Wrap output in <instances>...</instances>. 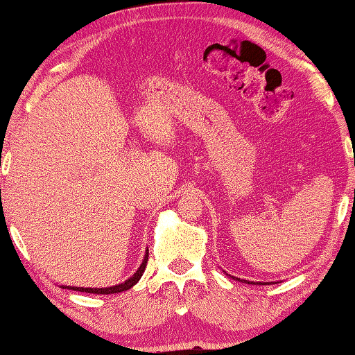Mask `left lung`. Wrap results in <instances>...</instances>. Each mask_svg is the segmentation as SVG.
<instances>
[{
  "instance_id": "8db88e82",
  "label": "left lung",
  "mask_w": 355,
  "mask_h": 355,
  "mask_svg": "<svg viewBox=\"0 0 355 355\" xmlns=\"http://www.w3.org/2000/svg\"><path fill=\"white\" fill-rule=\"evenodd\" d=\"M228 277L230 279H233V280H236V282H244V284H249V285H269V284H274V282H266V284H264V282H249V280H239L238 277H233V275H230V274H227Z\"/></svg>"
}]
</instances>
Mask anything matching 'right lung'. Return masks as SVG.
<instances>
[{"instance_id": "obj_1", "label": "right lung", "mask_w": 355, "mask_h": 355, "mask_svg": "<svg viewBox=\"0 0 355 355\" xmlns=\"http://www.w3.org/2000/svg\"><path fill=\"white\" fill-rule=\"evenodd\" d=\"M147 261H148V249L146 250V255H144V260L141 263V266L137 268V271L133 275H131L130 279L125 280L123 284H119V285H114V286H107V288H81V286H65V285H61V288H67V290H73V291L92 293V294H114V293L127 291V290H130V288H133L137 284V282L141 280L144 271H146Z\"/></svg>"}]
</instances>
